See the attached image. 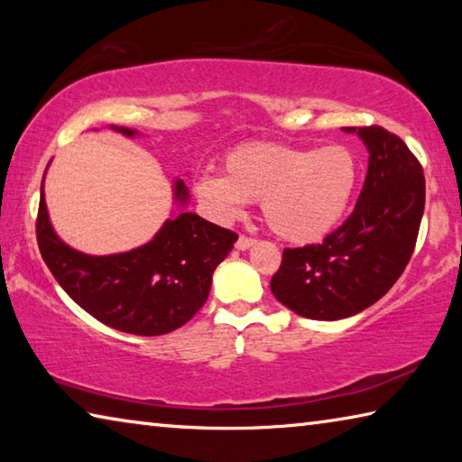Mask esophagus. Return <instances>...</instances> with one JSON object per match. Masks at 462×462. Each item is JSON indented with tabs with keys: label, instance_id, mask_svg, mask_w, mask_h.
<instances>
[{
	"label": "esophagus",
	"instance_id": "esophagus-1",
	"mask_svg": "<svg viewBox=\"0 0 462 462\" xmlns=\"http://www.w3.org/2000/svg\"><path fill=\"white\" fill-rule=\"evenodd\" d=\"M254 238H250V236H245V234H242V236H238V240H236V248L238 250H246V248H250L254 245Z\"/></svg>",
	"mask_w": 462,
	"mask_h": 462
}]
</instances>
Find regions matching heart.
I'll list each match as a JSON object with an SVG mask.
<instances>
[{
  "label": "heart",
  "mask_w": 462,
  "mask_h": 462,
  "mask_svg": "<svg viewBox=\"0 0 462 462\" xmlns=\"http://www.w3.org/2000/svg\"><path fill=\"white\" fill-rule=\"evenodd\" d=\"M222 171L224 177L206 175L195 185L203 206L217 220H232L245 201H259L269 228L295 245L326 238L358 181L356 156L342 144L246 143L224 156Z\"/></svg>",
  "instance_id": "heart-1"
}]
</instances>
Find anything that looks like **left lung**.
Wrapping results in <instances>:
<instances>
[{
  "label": "left lung",
  "mask_w": 462,
  "mask_h": 462,
  "mask_svg": "<svg viewBox=\"0 0 462 462\" xmlns=\"http://www.w3.org/2000/svg\"><path fill=\"white\" fill-rule=\"evenodd\" d=\"M356 132L369 151L363 191L353 214L319 245L285 248L271 291L310 319H342L385 295L416 248L426 179L400 136L381 126Z\"/></svg>",
  "instance_id": "1"
}]
</instances>
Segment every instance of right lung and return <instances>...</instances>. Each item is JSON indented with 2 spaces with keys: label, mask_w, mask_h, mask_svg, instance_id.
<instances>
[{
  "label": "right lung",
  "mask_w": 462,
  "mask_h": 462,
  "mask_svg": "<svg viewBox=\"0 0 462 462\" xmlns=\"http://www.w3.org/2000/svg\"><path fill=\"white\" fill-rule=\"evenodd\" d=\"M124 136L136 130L112 126ZM175 199L185 206L187 187L177 179ZM38 248L59 285L101 324L136 336H161L198 314L212 275L238 234L181 212L162 224L146 245L120 254L91 256L65 245L52 230L44 189L36 217Z\"/></svg>",
  "instance_id": "obj_1"
}]
</instances>
